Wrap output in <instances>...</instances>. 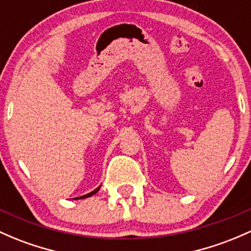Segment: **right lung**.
<instances>
[{
  "mask_svg": "<svg viewBox=\"0 0 251 251\" xmlns=\"http://www.w3.org/2000/svg\"><path fill=\"white\" fill-rule=\"evenodd\" d=\"M101 187V186H100ZM100 187H98V188L95 189V191H93L92 193H89V194H85V195H82V197H78V198H76V199H83V198H88V197H92V195H94L96 192L99 191V189H100Z\"/></svg>",
  "mask_w": 251,
  "mask_h": 251,
  "instance_id": "1",
  "label": "right lung"
}]
</instances>
